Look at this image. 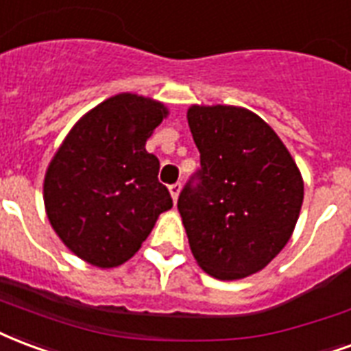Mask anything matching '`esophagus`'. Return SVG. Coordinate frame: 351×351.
Here are the masks:
<instances>
[{"mask_svg":"<svg viewBox=\"0 0 351 351\" xmlns=\"http://www.w3.org/2000/svg\"><path fill=\"white\" fill-rule=\"evenodd\" d=\"M180 189H182V186H180V182L173 184V186H169V193H171V197H173V201H178V195H180Z\"/></svg>","mask_w":351,"mask_h":351,"instance_id":"obj_1","label":"esophagus"}]
</instances>
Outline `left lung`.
I'll use <instances>...</instances> for the list:
<instances>
[{"label":"left lung","mask_w":351,"mask_h":351,"mask_svg":"<svg viewBox=\"0 0 351 351\" xmlns=\"http://www.w3.org/2000/svg\"><path fill=\"white\" fill-rule=\"evenodd\" d=\"M188 124L201 152L199 173L178 197L189 247L215 279H243L266 268L294 232L300 169L274 128L245 108L191 106Z\"/></svg>","instance_id":"obj_1"}]
</instances>
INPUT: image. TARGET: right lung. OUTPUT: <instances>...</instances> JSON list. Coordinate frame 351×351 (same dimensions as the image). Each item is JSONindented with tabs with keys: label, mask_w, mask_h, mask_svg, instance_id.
Returning a JSON list of instances; mask_svg holds the SVG:
<instances>
[{
	"label": "right lung",
	"mask_w": 351,
	"mask_h": 351,
	"mask_svg": "<svg viewBox=\"0 0 351 351\" xmlns=\"http://www.w3.org/2000/svg\"><path fill=\"white\" fill-rule=\"evenodd\" d=\"M169 115L158 100L121 93L87 111L44 175V206L64 245L96 268L136 255L173 206L145 145Z\"/></svg>",
	"instance_id": "1"
}]
</instances>
